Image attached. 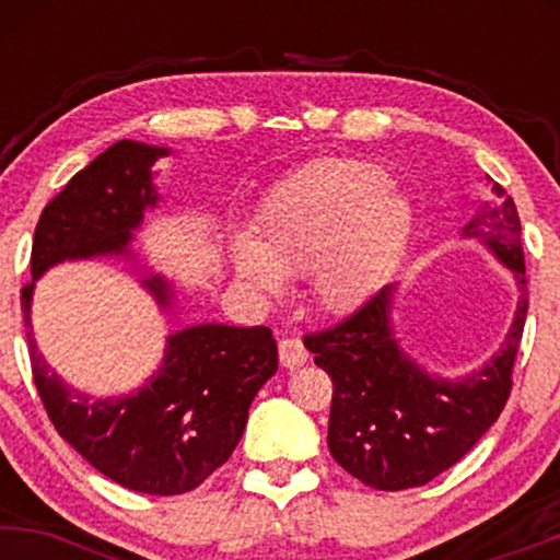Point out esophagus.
<instances>
[{"mask_svg":"<svg viewBox=\"0 0 560 560\" xmlns=\"http://www.w3.org/2000/svg\"><path fill=\"white\" fill-rule=\"evenodd\" d=\"M279 358L284 369H300V365H305L307 361V350L300 339L287 337L279 342Z\"/></svg>","mask_w":560,"mask_h":560,"instance_id":"34e87169","label":"esophagus"}]
</instances>
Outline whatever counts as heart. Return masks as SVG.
<instances>
[{
  "label": "heart",
  "mask_w": 560,
  "mask_h": 560,
  "mask_svg": "<svg viewBox=\"0 0 560 560\" xmlns=\"http://www.w3.org/2000/svg\"><path fill=\"white\" fill-rule=\"evenodd\" d=\"M413 210L382 168L318 160L281 182L255 218V242L234 244V271L247 289L276 298L284 276L311 273L326 313L355 307L400 260Z\"/></svg>",
  "instance_id": "1"
}]
</instances>
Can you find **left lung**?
Returning <instances> with one entry per match:
<instances>
[{"instance_id": "8db88e82", "label": "left lung", "mask_w": 560, "mask_h": 560, "mask_svg": "<svg viewBox=\"0 0 560 560\" xmlns=\"http://www.w3.org/2000/svg\"><path fill=\"white\" fill-rule=\"evenodd\" d=\"M460 236L485 244L518 287L505 342L481 369L445 378L416 363L395 337V284L378 289L331 329L305 337L313 361L334 382V460L374 490H408L440 477L485 436L511 395V371L529 300L522 223L503 186L492 182V199L471 215Z\"/></svg>"}]
</instances>
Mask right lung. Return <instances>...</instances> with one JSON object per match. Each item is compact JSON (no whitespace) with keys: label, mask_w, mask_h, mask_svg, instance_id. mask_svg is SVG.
<instances>
[{"label":"right lung","mask_w":560,"mask_h":560,"mask_svg":"<svg viewBox=\"0 0 560 560\" xmlns=\"http://www.w3.org/2000/svg\"><path fill=\"white\" fill-rule=\"evenodd\" d=\"M165 155L168 147L124 139L75 173L38 218L34 281L21 292L34 382L57 434L107 479L144 494L189 492L226 464L247 427L249 405L279 369L268 326L197 324L173 331L160 369L120 397L73 389L38 352L31 329L36 279L62 260L131 258L133 231L160 202L152 165ZM141 287L171 313L173 287L165 276L141 273Z\"/></svg>","instance_id":"obj_1"}]
</instances>
